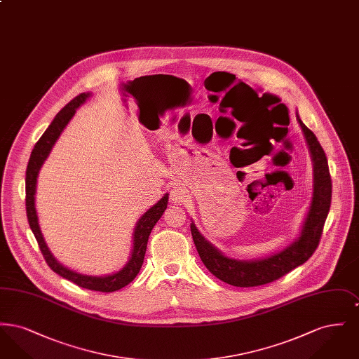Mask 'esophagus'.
Masks as SVG:
<instances>
[{"label": "esophagus", "mask_w": 359, "mask_h": 359, "mask_svg": "<svg viewBox=\"0 0 359 359\" xmlns=\"http://www.w3.org/2000/svg\"><path fill=\"white\" fill-rule=\"evenodd\" d=\"M170 199H171L172 203H176V205H186L188 202V199H189V196H188L186 188L182 187V186H176V187H173L171 189Z\"/></svg>", "instance_id": "1"}]
</instances>
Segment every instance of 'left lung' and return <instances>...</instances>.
<instances>
[{
	"label": "left lung",
	"instance_id": "8db88e82",
	"mask_svg": "<svg viewBox=\"0 0 359 359\" xmlns=\"http://www.w3.org/2000/svg\"><path fill=\"white\" fill-rule=\"evenodd\" d=\"M297 121L306 137L313 163V196L299 238L284 250L274 253L273 256L241 261L222 255L215 246L205 241V237L198 231L195 223H191L194 243L205 268L215 277L230 285L248 288L278 280L299 265H303L313 255L320 242L323 226L331 205L332 183L322 145L316 136L299 118V116Z\"/></svg>",
	"mask_w": 359,
	"mask_h": 359
}]
</instances>
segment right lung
I'll return each instance as SVG.
<instances>
[{
    "mask_svg": "<svg viewBox=\"0 0 359 359\" xmlns=\"http://www.w3.org/2000/svg\"><path fill=\"white\" fill-rule=\"evenodd\" d=\"M90 97V93H82L78 97H75L72 101H69L53 118L48 129L44 132V135L40 137V140L36 142L34 151L29 157V163L27 167V175H25V205H27V217L28 222L31 226V230L34 234V238L39 243V248L43 253V257L48 266L51 268L55 273L62 276L63 278L72 281L81 288H86L90 290H100V292H114L126 287L129 283H132L136 278L137 274L140 272L144 257L147 252V245L149 234L154 227V224L161 218L163 212L165 211L168 205V194H165L154 207H151L137 222L133 233V249L132 255L128 261V264L121 269L120 272L109 276H87L71 271L69 268L63 266L60 262L56 261V258L52 256L46 241L43 238L39 219L36 214L34 207V194H36V184H37V175L51 152L53 144L66 128L69 120L74 117L75 110L86 102V100Z\"/></svg>",
    "mask_w": 359,
    "mask_h": 359,
    "instance_id": "add662e5",
    "label": "right lung"
}]
</instances>
